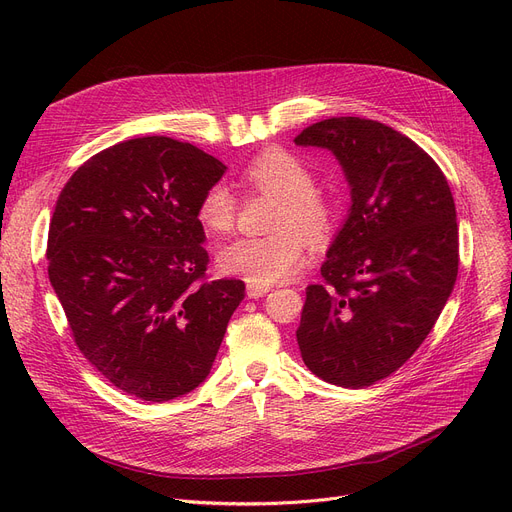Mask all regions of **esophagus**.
Listing matches in <instances>:
<instances>
[{"label":"esophagus","mask_w":512,"mask_h":512,"mask_svg":"<svg viewBox=\"0 0 512 512\" xmlns=\"http://www.w3.org/2000/svg\"><path fill=\"white\" fill-rule=\"evenodd\" d=\"M265 292H270V286H259V284H247V294H249V299H259V297H263Z\"/></svg>","instance_id":"1"}]
</instances>
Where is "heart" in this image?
<instances>
[{
    "label": "heart",
    "instance_id": "1",
    "mask_svg": "<svg viewBox=\"0 0 512 512\" xmlns=\"http://www.w3.org/2000/svg\"><path fill=\"white\" fill-rule=\"evenodd\" d=\"M242 182L253 191L278 199L272 234L240 238L218 255L224 272L242 276L251 284L272 286L297 274L307 259V238L326 240L334 226V205L315 186V174L284 149L257 153L242 170ZM199 222L213 234H228L236 220V199L224 182H213L197 205Z\"/></svg>",
    "mask_w": 512,
    "mask_h": 512
}]
</instances>
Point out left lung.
<instances>
[{
	"instance_id": "1",
	"label": "left lung",
	"mask_w": 512,
	"mask_h": 512,
	"mask_svg": "<svg viewBox=\"0 0 512 512\" xmlns=\"http://www.w3.org/2000/svg\"><path fill=\"white\" fill-rule=\"evenodd\" d=\"M294 143L330 149L353 199L321 265L324 282L307 286L301 357L324 382L371 386L411 359L454 288L450 186L415 141L375 120H321Z\"/></svg>"
}]
</instances>
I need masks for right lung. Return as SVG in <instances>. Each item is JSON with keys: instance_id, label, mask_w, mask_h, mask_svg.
Returning a JSON list of instances; mask_svg holds the SVG:
<instances>
[{"instance_id": "add662e5", "label": "right lung", "mask_w": 512, "mask_h": 512, "mask_svg": "<svg viewBox=\"0 0 512 512\" xmlns=\"http://www.w3.org/2000/svg\"><path fill=\"white\" fill-rule=\"evenodd\" d=\"M226 166L141 137L80 166L56 203L47 274L80 353L118 390L166 402L211 371L245 282L207 280L197 205Z\"/></svg>"}]
</instances>
